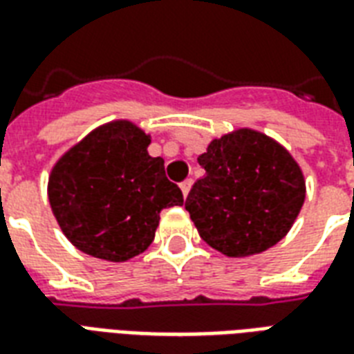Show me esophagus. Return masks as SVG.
<instances>
[{
	"mask_svg": "<svg viewBox=\"0 0 354 354\" xmlns=\"http://www.w3.org/2000/svg\"><path fill=\"white\" fill-rule=\"evenodd\" d=\"M190 187H192V179H187L180 183V190H183V196L187 198L188 192H190Z\"/></svg>",
	"mask_w": 354,
	"mask_h": 354,
	"instance_id": "34e87169",
	"label": "esophagus"
}]
</instances>
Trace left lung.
I'll list each match as a JSON object with an SVG mask.
<instances>
[{"label": "left lung", "instance_id": "1", "mask_svg": "<svg viewBox=\"0 0 354 354\" xmlns=\"http://www.w3.org/2000/svg\"><path fill=\"white\" fill-rule=\"evenodd\" d=\"M205 175L185 209L209 246L227 257L261 254L288 235L306 198L299 164L280 143L241 129L198 158Z\"/></svg>", "mask_w": 354, "mask_h": 354}]
</instances>
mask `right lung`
Listing matches in <instances>:
<instances>
[{
	"instance_id": "right-lung-1",
	"label": "right lung",
	"mask_w": 354,
	"mask_h": 354,
	"mask_svg": "<svg viewBox=\"0 0 354 354\" xmlns=\"http://www.w3.org/2000/svg\"><path fill=\"white\" fill-rule=\"evenodd\" d=\"M151 138L130 121L87 134L50 174L48 199L65 237L106 261H127L149 248L160 211L183 205L180 188L166 177Z\"/></svg>"
}]
</instances>
